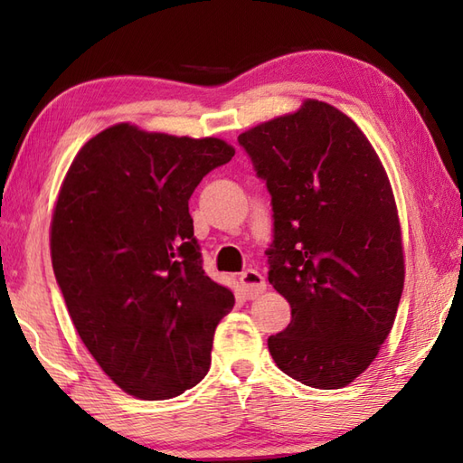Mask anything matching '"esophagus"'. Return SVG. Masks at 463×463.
I'll use <instances>...</instances> for the list:
<instances>
[{
  "label": "esophagus",
  "mask_w": 463,
  "mask_h": 463,
  "mask_svg": "<svg viewBox=\"0 0 463 463\" xmlns=\"http://www.w3.org/2000/svg\"><path fill=\"white\" fill-rule=\"evenodd\" d=\"M241 287H242L244 298L252 300L257 298L259 294H262L264 288H267V280H264V277L259 270L249 269L241 274Z\"/></svg>",
  "instance_id": "34e87169"
}]
</instances>
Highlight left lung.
Returning a JSON list of instances; mask_svg holds the SVG:
<instances>
[{
	"mask_svg": "<svg viewBox=\"0 0 463 463\" xmlns=\"http://www.w3.org/2000/svg\"><path fill=\"white\" fill-rule=\"evenodd\" d=\"M272 196L269 282L292 320L270 356L310 388L348 386L378 356L404 290L394 193L380 156L336 107L297 113L239 135Z\"/></svg>",
	"mask_w": 463,
	"mask_h": 463,
	"instance_id": "obj_1",
	"label": "left lung"
}]
</instances>
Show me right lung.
Wrapping results in <instances>:
<instances>
[{
	"instance_id": "1",
	"label": "right lung",
	"mask_w": 463,
	"mask_h": 463,
	"mask_svg": "<svg viewBox=\"0 0 463 463\" xmlns=\"http://www.w3.org/2000/svg\"><path fill=\"white\" fill-rule=\"evenodd\" d=\"M234 149L119 123L77 153L52 219V262L77 334L127 394L169 400L209 372L234 307L206 277L189 199Z\"/></svg>"
}]
</instances>
